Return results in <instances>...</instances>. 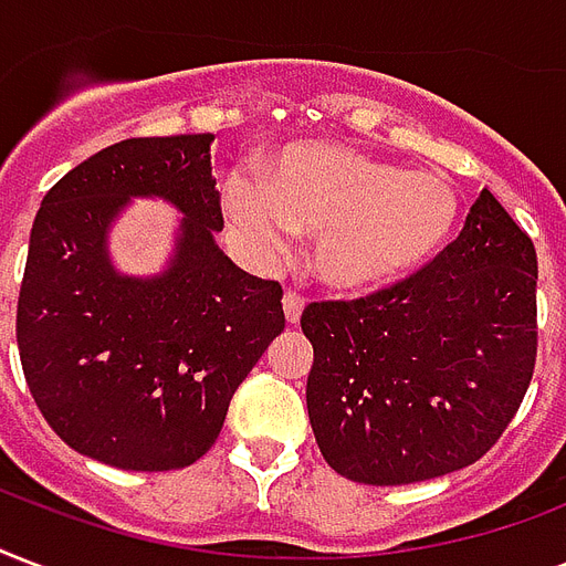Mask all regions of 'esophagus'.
<instances>
[{
    "label": "esophagus",
    "mask_w": 566,
    "mask_h": 566,
    "mask_svg": "<svg viewBox=\"0 0 566 566\" xmlns=\"http://www.w3.org/2000/svg\"><path fill=\"white\" fill-rule=\"evenodd\" d=\"M282 302H284V317H287V323H300L302 308H305V296L296 291H287Z\"/></svg>",
    "instance_id": "34e87169"
}]
</instances>
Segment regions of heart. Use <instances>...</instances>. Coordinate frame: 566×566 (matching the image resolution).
<instances>
[{
  "label": "heart",
  "instance_id": "heart-1",
  "mask_svg": "<svg viewBox=\"0 0 566 566\" xmlns=\"http://www.w3.org/2000/svg\"><path fill=\"white\" fill-rule=\"evenodd\" d=\"M237 234L282 258L314 234V270L340 291H368L412 273L446 245L460 216L451 180L400 171L340 145L284 150L264 178L234 171L222 187Z\"/></svg>",
  "mask_w": 566,
  "mask_h": 566
}]
</instances>
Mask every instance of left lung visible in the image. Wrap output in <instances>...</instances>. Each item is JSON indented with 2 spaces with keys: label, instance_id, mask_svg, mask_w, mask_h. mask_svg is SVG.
I'll return each instance as SVG.
<instances>
[{
  "label": "left lung",
  "instance_id": "8db88e82",
  "mask_svg": "<svg viewBox=\"0 0 566 566\" xmlns=\"http://www.w3.org/2000/svg\"><path fill=\"white\" fill-rule=\"evenodd\" d=\"M321 454L374 486L472 465L502 439L537 359V252L490 189L454 243L391 287L308 302Z\"/></svg>",
  "mask_w": 566,
  "mask_h": 566
}]
</instances>
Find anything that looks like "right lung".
I'll return each instance as SVG.
<instances>
[{"instance_id":"obj_1","label":"right lung","mask_w":566,"mask_h":566,"mask_svg":"<svg viewBox=\"0 0 566 566\" xmlns=\"http://www.w3.org/2000/svg\"><path fill=\"white\" fill-rule=\"evenodd\" d=\"M210 133L124 139L71 168L41 201L17 300V347L34 403L85 457L133 472L184 469L226 424L237 386L284 329L282 284L237 270L210 178ZM185 210L176 264L150 283L105 258L126 198Z\"/></svg>"}]
</instances>
